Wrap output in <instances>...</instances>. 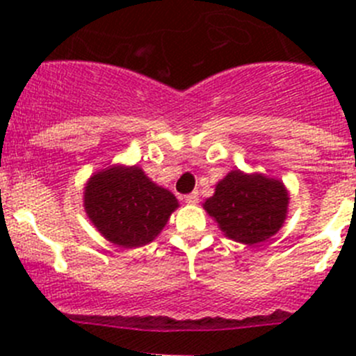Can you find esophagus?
I'll return each instance as SVG.
<instances>
[{"instance_id":"obj_1","label":"esophagus","mask_w":356,"mask_h":356,"mask_svg":"<svg viewBox=\"0 0 356 356\" xmlns=\"http://www.w3.org/2000/svg\"><path fill=\"white\" fill-rule=\"evenodd\" d=\"M198 198H200V196H198V193H189V195H186L184 196V201H186V203H189V204H196V203H198Z\"/></svg>"}]
</instances>
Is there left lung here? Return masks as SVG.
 I'll return each instance as SVG.
<instances>
[{
	"label": "left lung",
	"mask_w": 356,
	"mask_h": 356,
	"mask_svg": "<svg viewBox=\"0 0 356 356\" xmlns=\"http://www.w3.org/2000/svg\"><path fill=\"white\" fill-rule=\"evenodd\" d=\"M289 195L281 181L264 174L232 170L215 186V195L203 203L225 238L257 245L282 227Z\"/></svg>",
	"instance_id": "left-lung-1"
}]
</instances>
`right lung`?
I'll return each instance as SVG.
<instances>
[{
    "instance_id": "obj_1",
    "label": "right lung",
    "mask_w": 356,
    "mask_h": 356,
    "mask_svg": "<svg viewBox=\"0 0 356 356\" xmlns=\"http://www.w3.org/2000/svg\"><path fill=\"white\" fill-rule=\"evenodd\" d=\"M177 207L175 196L136 165L96 172L84 189L89 220L108 241L122 248L152 243Z\"/></svg>"
}]
</instances>
